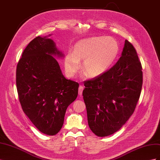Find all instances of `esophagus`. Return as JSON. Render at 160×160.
<instances>
[{"label": "esophagus", "mask_w": 160, "mask_h": 160, "mask_svg": "<svg viewBox=\"0 0 160 160\" xmlns=\"http://www.w3.org/2000/svg\"><path fill=\"white\" fill-rule=\"evenodd\" d=\"M83 89H84L83 86H81V85H80V86L79 87V95H80V96H81V95H82V93H83Z\"/></svg>", "instance_id": "34e87169"}]
</instances>
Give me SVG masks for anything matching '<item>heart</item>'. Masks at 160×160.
Wrapping results in <instances>:
<instances>
[{
  "label": "heart",
  "mask_w": 160,
  "mask_h": 160,
  "mask_svg": "<svg viewBox=\"0 0 160 160\" xmlns=\"http://www.w3.org/2000/svg\"><path fill=\"white\" fill-rule=\"evenodd\" d=\"M119 51L118 41L112 37H93L84 38L75 43L72 52L65 59L67 75L73 77L83 61V70L89 77L102 75L113 65Z\"/></svg>",
  "instance_id": "b5f03b06"
}]
</instances>
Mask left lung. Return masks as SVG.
Listing matches in <instances>:
<instances>
[{
  "label": "left lung",
  "instance_id": "8db88e82",
  "mask_svg": "<svg viewBox=\"0 0 160 160\" xmlns=\"http://www.w3.org/2000/svg\"><path fill=\"white\" fill-rule=\"evenodd\" d=\"M143 72L136 50L125 40L122 57L102 75L85 81L83 91L89 128L99 137L118 131L134 112Z\"/></svg>",
  "mask_w": 160,
  "mask_h": 160
}]
</instances>
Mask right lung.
Here are the masks:
<instances>
[{"label": "right lung", "mask_w": 160, "mask_h": 160, "mask_svg": "<svg viewBox=\"0 0 160 160\" xmlns=\"http://www.w3.org/2000/svg\"><path fill=\"white\" fill-rule=\"evenodd\" d=\"M52 55L62 56L47 37H37L24 50L17 66L16 84L24 113L42 133L56 135L68 106L76 99L79 83L67 79Z\"/></svg>", "instance_id": "obj_1"}]
</instances>
